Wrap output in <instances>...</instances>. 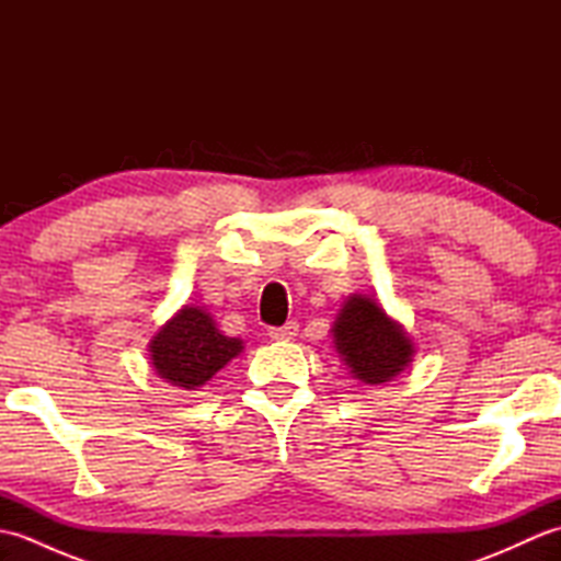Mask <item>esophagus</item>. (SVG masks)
<instances>
[{"instance_id":"obj_1","label":"esophagus","mask_w":561,"mask_h":561,"mask_svg":"<svg viewBox=\"0 0 561 561\" xmlns=\"http://www.w3.org/2000/svg\"><path fill=\"white\" fill-rule=\"evenodd\" d=\"M296 332H299V323H296V320H289V323H284L282 328H272L270 337L277 342H287V340L296 337Z\"/></svg>"}]
</instances>
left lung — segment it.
Listing matches in <instances>:
<instances>
[{"label": "left lung", "mask_w": 561, "mask_h": 561, "mask_svg": "<svg viewBox=\"0 0 561 561\" xmlns=\"http://www.w3.org/2000/svg\"><path fill=\"white\" fill-rule=\"evenodd\" d=\"M332 335L350 371L368 386L386 383L412 362L410 337L380 304L362 294L344 304Z\"/></svg>", "instance_id": "8db88e82"}]
</instances>
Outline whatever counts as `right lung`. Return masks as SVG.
Listing matches in <instances>:
<instances>
[{"label":"right lung","instance_id":"right-lung-1","mask_svg":"<svg viewBox=\"0 0 561 561\" xmlns=\"http://www.w3.org/2000/svg\"><path fill=\"white\" fill-rule=\"evenodd\" d=\"M241 350L243 342L221 335L209 313L185 306L151 340V362L157 374L169 383L195 390L205 386Z\"/></svg>","mask_w":561,"mask_h":561}]
</instances>
